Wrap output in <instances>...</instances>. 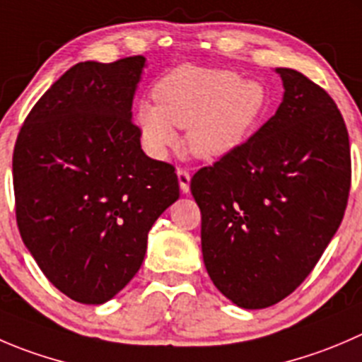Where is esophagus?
I'll use <instances>...</instances> for the list:
<instances>
[{
	"instance_id": "1",
	"label": "esophagus",
	"mask_w": 362,
	"mask_h": 362,
	"mask_svg": "<svg viewBox=\"0 0 362 362\" xmlns=\"http://www.w3.org/2000/svg\"><path fill=\"white\" fill-rule=\"evenodd\" d=\"M177 177H178V185H180V191L184 192V194H187L189 185H191V173H189V170H185V168H178Z\"/></svg>"
}]
</instances>
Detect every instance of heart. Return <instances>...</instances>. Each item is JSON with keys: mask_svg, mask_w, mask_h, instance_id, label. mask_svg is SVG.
<instances>
[{"mask_svg": "<svg viewBox=\"0 0 362 362\" xmlns=\"http://www.w3.org/2000/svg\"><path fill=\"white\" fill-rule=\"evenodd\" d=\"M152 104H141L136 124L143 145L163 157L175 148L173 127L187 129V145L194 156L217 159L233 152L245 138L267 104L265 90L255 81H240L231 70L178 66L153 88Z\"/></svg>", "mask_w": 362, "mask_h": 362, "instance_id": "1", "label": "heart"}]
</instances>
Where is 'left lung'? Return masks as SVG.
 Here are the masks:
<instances>
[{"mask_svg": "<svg viewBox=\"0 0 362 362\" xmlns=\"http://www.w3.org/2000/svg\"><path fill=\"white\" fill-rule=\"evenodd\" d=\"M276 72L285 95L274 117L191 180L206 272L244 310L279 303L310 276L341 224L352 180L334 100L297 70Z\"/></svg>", "mask_w": 362, "mask_h": 362, "instance_id": "obj_1", "label": "left lung"}]
</instances>
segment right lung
Returning <instances> with one entry per match:
<instances>
[{
  "instance_id": "obj_1",
  "label": "right lung",
  "mask_w": 362,
  "mask_h": 362,
  "mask_svg": "<svg viewBox=\"0 0 362 362\" xmlns=\"http://www.w3.org/2000/svg\"><path fill=\"white\" fill-rule=\"evenodd\" d=\"M143 66V56L77 63L17 136L21 237L45 278L76 303H107L134 278L150 228L180 196L175 168L143 152L131 120Z\"/></svg>"
}]
</instances>
